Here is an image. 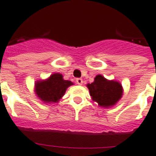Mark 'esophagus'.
<instances>
[{"label": "esophagus", "instance_id": "1", "mask_svg": "<svg viewBox=\"0 0 156 156\" xmlns=\"http://www.w3.org/2000/svg\"><path fill=\"white\" fill-rule=\"evenodd\" d=\"M76 82L77 84H79V85L83 84V80L80 79V78H78V79H76Z\"/></svg>", "mask_w": 156, "mask_h": 156}]
</instances>
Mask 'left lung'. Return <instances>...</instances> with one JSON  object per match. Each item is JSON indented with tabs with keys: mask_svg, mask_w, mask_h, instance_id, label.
<instances>
[{
	"mask_svg": "<svg viewBox=\"0 0 156 156\" xmlns=\"http://www.w3.org/2000/svg\"><path fill=\"white\" fill-rule=\"evenodd\" d=\"M90 95L94 102L103 108H110L117 104L123 94L122 83L114 80H107L103 76L97 75L94 82L87 83Z\"/></svg>",
	"mask_w": 156,
	"mask_h": 156,
	"instance_id": "obj_1",
	"label": "left lung"
}]
</instances>
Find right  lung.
I'll list each match as a JSON object with an SVG mask.
<instances>
[{"instance_id": "1", "label": "right lung", "mask_w": 156, "mask_h": 156, "mask_svg": "<svg viewBox=\"0 0 156 156\" xmlns=\"http://www.w3.org/2000/svg\"><path fill=\"white\" fill-rule=\"evenodd\" d=\"M74 83L65 80L61 73L51 74L46 80H39L34 83V92L44 103L58 102L64 96L67 88Z\"/></svg>"}]
</instances>
